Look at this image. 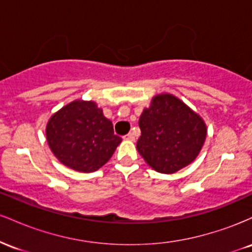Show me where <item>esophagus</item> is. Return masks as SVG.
Returning a JSON list of instances; mask_svg holds the SVG:
<instances>
[{"label":"esophagus","instance_id":"obj_1","mask_svg":"<svg viewBox=\"0 0 252 252\" xmlns=\"http://www.w3.org/2000/svg\"><path fill=\"white\" fill-rule=\"evenodd\" d=\"M124 138H126V140H128V141H135V135L132 134V132H129L128 135L124 136Z\"/></svg>","mask_w":252,"mask_h":252}]
</instances>
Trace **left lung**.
Returning <instances> with one entry per match:
<instances>
[{"label": "left lung", "instance_id": "8db88e82", "mask_svg": "<svg viewBox=\"0 0 252 252\" xmlns=\"http://www.w3.org/2000/svg\"><path fill=\"white\" fill-rule=\"evenodd\" d=\"M136 148L153 169L173 174L195 160L207 135L205 121L178 97L160 94L152 98L138 121Z\"/></svg>", "mask_w": 252, "mask_h": 252}]
</instances>
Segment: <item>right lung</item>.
<instances>
[{
    "label": "right lung",
    "instance_id": "1",
    "mask_svg": "<svg viewBox=\"0 0 252 252\" xmlns=\"http://www.w3.org/2000/svg\"><path fill=\"white\" fill-rule=\"evenodd\" d=\"M46 140L63 166L80 173L99 169L122 142L94 100L76 99L52 115Z\"/></svg>",
    "mask_w": 252,
    "mask_h": 252
}]
</instances>
